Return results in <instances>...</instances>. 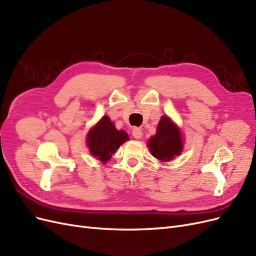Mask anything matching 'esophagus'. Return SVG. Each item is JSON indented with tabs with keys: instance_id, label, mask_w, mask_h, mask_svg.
<instances>
[{
	"instance_id": "obj_1",
	"label": "esophagus",
	"mask_w": 256,
	"mask_h": 256,
	"mask_svg": "<svg viewBox=\"0 0 256 256\" xmlns=\"http://www.w3.org/2000/svg\"><path fill=\"white\" fill-rule=\"evenodd\" d=\"M132 136L134 138H141L142 136H143V132H142V129L140 128H134L132 129Z\"/></svg>"
}]
</instances>
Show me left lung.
Wrapping results in <instances>:
<instances>
[{
    "label": "left lung",
    "instance_id": "left-lung-1",
    "mask_svg": "<svg viewBox=\"0 0 256 256\" xmlns=\"http://www.w3.org/2000/svg\"><path fill=\"white\" fill-rule=\"evenodd\" d=\"M147 145L154 158L162 162L171 161L182 152L180 130L166 115L162 116L156 134L150 138Z\"/></svg>",
    "mask_w": 256,
    "mask_h": 256
}]
</instances>
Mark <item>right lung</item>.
I'll use <instances>...</instances> for the list:
<instances>
[{
  "label": "right lung",
  "mask_w": 256,
  "mask_h": 256,
  "mask_svg": "<svg viewBox=\"0 0 256 256\" xmlns=\"http://www.w3.org/2000/svg\"><path fill=\"white\" fill-rule=\"evenodd\" d=\"M129 140L126 131L118 130L109 116H104L88 134L86 143L90 152L104 164L110 160L120 146Z\"/></svg>",
  "instance_id": "obj_1"
}]
</instances>
